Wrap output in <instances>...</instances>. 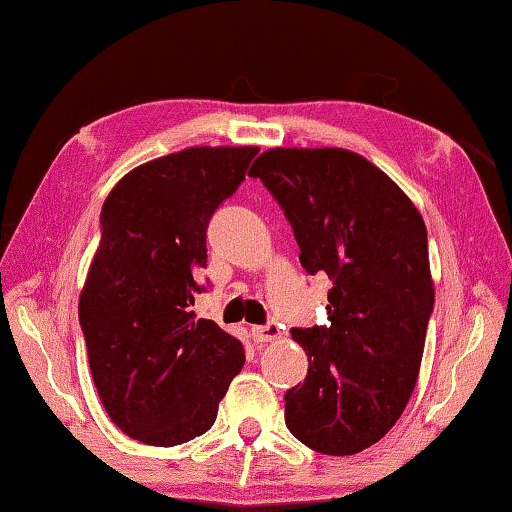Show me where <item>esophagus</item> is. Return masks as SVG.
<instances>
[{
	"label": "esophagus",
	"instance_id": "34e87169",
	"mask_svg": "<svg viewBox=\"0 0 512 512\" xmlns=\"http://www.w3.org/2000/svg\"><path fill=\"white\" fill-rule=\"evenodd\" d=\"M277 336H280V325H277V323H266V325L253 327V339H255L257 343L275 341Z\"/></svg>",
	"mask_w": 512,
	"mask_h": 512
}]
</instances>
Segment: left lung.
<instances>
[{"label": "left lung", "instance_id": "left-lung-1", "mask_svg": "<svg viewBox=\"0 0 512 512\" xmlns=\"http://www.w3.org/2000/svg\"><path fill=\"white\" fill-rule=\"evenodd\" d=\"M284 210L309 275L332 280L329 325L293 327L309 357L284 422L329 456L359 454L400 420L433 311L427 228L384 171L345 149H271L253 162Z\"/></svg>", "mask_w": 512, "mask_h": 512}]
</instances>
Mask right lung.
<instances>
[{
  "label": "right lung",
  "instance_id": "right-lung-1",
  "mask_svg": "<svg viewBox=\"0 0 512 512\" xmlns=\"http://www.w3.org/2000/svg\"><path fill=\"white\" fill-rule=\"evenodd\" d=\"M255 146H192L128 171L101 210L79 298L94 386L140 443L183 445L212 427L244 345L196 318L212 214L246 178Z\"/></svg>",
  "mask_w": 512,
  "mask_h": 512
}]
</instances>
